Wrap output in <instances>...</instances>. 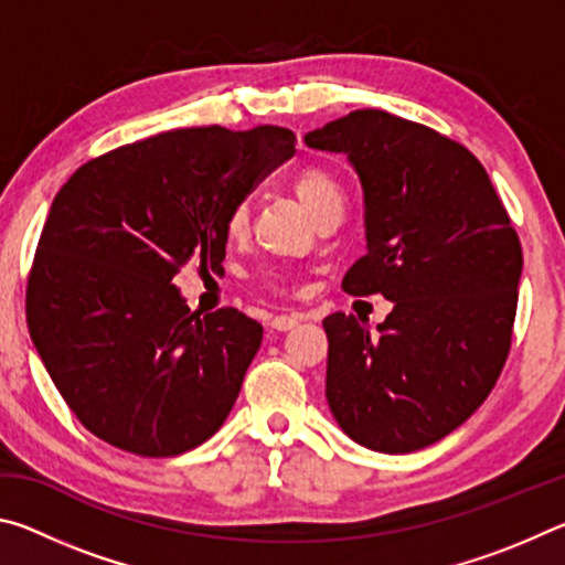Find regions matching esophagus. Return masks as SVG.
Returning a JSON list of instances; mask_svg holds the SVG:
<instances>
[{
	"mask_svg": "<svg viewBox=\"0 0 565 565\" xmlns=\"http://www.w3.org/2000/svg\"><path fill=\"white\" fill-rule=\"evenodd\" d=\"M301 317H296V313H279V317H271L269 327L276 331H289L294 327H299Z\"/></svg>",
	"mask_w": 565,
	"mask_h": 565,
	"instance_id": "1",
	"label": "esophagus"
}]
</instances>
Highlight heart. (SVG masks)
<instances>
[{"label": "heart", "instance_id": "b5f03b06", "mask_svg": "<svg viewBox=\"0 0 565 565\" xmlns=\"http://www.w3.org/2000/svg\"><path fill=\"white\" fill-rule=\"evenodd\" d=\"M291 194L299 199L306 212L313 218L327 216L339 212L343 214L347 206V186H343L341 177L327 164H303L296 174L289 179ZM248 222H252V209L246 202H236L224 218V228L228 238H244L248 234ZM264 289L269 291H286L291 289V281L279 271H264L259 276Z\"/></svg>", "mask_w": 565, "mask_h": 565}]
</instances>
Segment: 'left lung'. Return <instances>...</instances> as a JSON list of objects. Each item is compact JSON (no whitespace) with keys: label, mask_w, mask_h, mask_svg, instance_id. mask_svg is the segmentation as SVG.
<instances>
[{"label":"left lung","mask_w":565,"mask_h":565,"mask_svg":"<svg viewBox=\"0 0 565 565\" xmlns=\"http://www.w3.org/2000/svg\"><path fill=\"white\" fill-rule=\"evenodd\" d=\"M303 139L349 154L363 186L369 252L341 289L394 301L376 333L353 313L323 319L329 408L361 446L418 451L461 426L501 376L519 234L481 161L426 124L356 109Z\"/></svg>","instance_id":"8db88e82"}]
</instances>
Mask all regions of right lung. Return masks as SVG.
<instances>
[{"label": "right lung", "mask_w": 565, "mask_h": 565, "mask_svg": "<svg viewBox=\"0 0 565 565\" xmlns=\"http://www.w3.org/2000/svg\"><path fill=\"white\" fill-rule=\"evenodd\" d=\"M281 127L174 129L89 159L54 196L26 279L36 351L79 424L167 458L214 436L262 347L259 321L189 311L174 276L216 269L224 218L289 159Z\"/></svg>", "instance_id": "obj_1"}]
</instances>
